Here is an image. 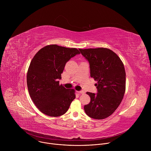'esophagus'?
Wrapping results in <instances>:
<instances>
[{"instance_id": "esophagus-1", "label": "esophagus", "mask_w": 151, "mask_h": 151, "mask_svg": "<svg viewBox=\"0 0 151 151\" xmlns=\"http://www.w3.org/2000/svg\"><path fill=\"white\" fill-rule=\"evenodd\" d=\"M78 93L79 94H83L85 93V92L83 91H78Z\"/></svg>"}]
</instances>
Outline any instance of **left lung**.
Segmentation results:
<instances>
[{
  "instance_id": "1",
  "label": "left lung",
  "mask_w": 151,
  "mask_h": 151,
  "mask_svg": "<svg viewBox=\"0 0 151 151\" xmlns=\"http://www.w3.org/2000/svg\"><path fill=\"white\" fill-rule=\"evenodd\" d=\"M90 64V76L97 83V93L87 92L91 100L84 106L88 116L103 119L111 116L118 108L125 91V71L120 58L105 48L79 49Z\"/></svg>"
}]
</instances>
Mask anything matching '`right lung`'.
Here are the masks:
<instances>
[{
	"label": "right lung",
	"mask_w": 151,
	"mask_h": 151,
	"mask_svg": "<svg viewBox=\"0 0 151 151\" xmlns=\"http://www.w3.org/2000/svg\"><path fill=\"white\" fill-rule=\"evenodd\" d=\"M76 48L55 44L40 49L31 61L27 74L30 96L39 110L50 116L65 114L75 99V90L59 84L66 63L79 54Z\"/></svg>",
	"instance_id": "add662e5"
}]
</instances>
